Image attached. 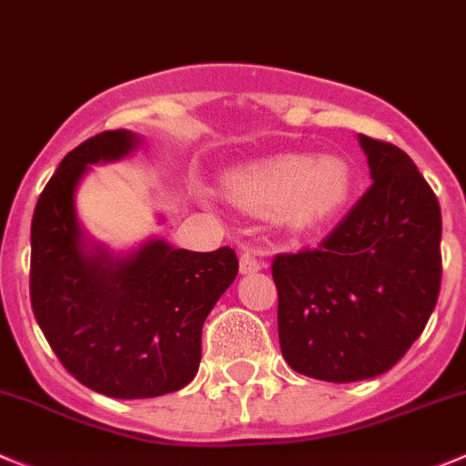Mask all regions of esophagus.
<instances>
[{
	"label": "esophagus",
	"mask_w": 466,
	"mask_h": 466,
	"mask_svg": "<svg viewBox=\"0 0 466 466\" xmlns=\"http://www.w3.org/2000/svg\"><path fill=\"white\" fill-rule=\"evenodd\" d=\"M265 268V260L260 258L258 254H251V251H245V254L240 256V272L242 274H254L258 272V269Z\"/></svg>",
	"instance_id": "34e87169"
}]
</instances>
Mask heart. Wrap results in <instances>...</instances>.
<instances>
[{
    "mask_svg": "<svg viewBox=\"0 0 466 466\" xmlns=\"http://www.w3.org/2000/svg\"><path fill=\"white\" fill-rule=\"evenodd\" d=\"M230 201L256 215L274 212L292 230H316L334 219L352 192V171L336 155H281L230 171Z\"/></svg>",
    "mask_w": 466,
    "mask_h": 466,
    "instance_id": "obj_1",
    "label": "heart"
}]
</instances>
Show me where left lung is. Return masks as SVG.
Instances as JSON below:
<instances>
[{
    "label": "left lung",
    "mask_w": 466,
    "mask_h": 466,
    "mask_svg": "<svg viewBox=\"0 0 466 466\" xmlns=\"http://www.w3.org/2000/svg\"><path fill=\"white\" fill-rule=\"evenodd\" d=\"M370 185L318 249L279 254V343L292 370L325 382L378 378L437 304L441 210L410 155L359 135Z\"/></svg>",
    "instance_id": "left-lung-1"
}]
</instances>
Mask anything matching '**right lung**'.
Returning a JSON list of instances; mask_svg holds the SVG:
<instances>
[{
	"instance_id": "1",
	"label": "right lung",
	"mask_w": 466,
	"mask_h": 466,
	"mask_svg": "<svg viewBox=\"0 0 466 466\" xmlns=\"http://www.w3.org/2000/svg\"><path fill=\"white\" fill-rule=\"evenodd\" d=\"M130 130L91 137L61 159L31 219V309L64 369L121 400L178 391L201 363L208 313L238 274V256L174 249L150 238L127 254L96 245L75 194L91 164L139 148Z\"/></svg>"
}]
</instances>
